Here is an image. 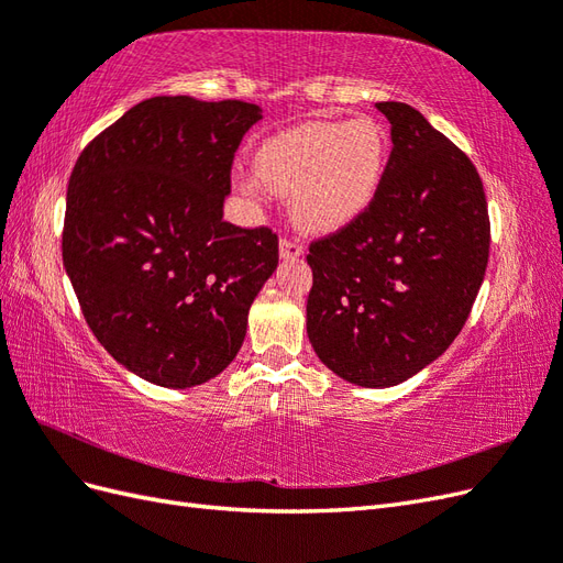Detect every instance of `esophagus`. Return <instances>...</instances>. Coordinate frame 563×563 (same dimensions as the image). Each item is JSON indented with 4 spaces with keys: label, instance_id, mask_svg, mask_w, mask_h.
Here are the masks:
<instances>
[{
    "label": "esophagus",
    "instance_id": "34e87169",
    "mask_svg": "<svg viewBox=\"0 0 563 563\" xmlns=\"http://www.w3.org/2000/svg\"><path fill=\"white\" fill-rule=\"evenodd\" d=\"M305 251H302V246L298 244V242H294V240H282L279 242V255L284 261H294V258H300Z\"/></svg>",
    "mask_w": 563,
    "mask_h": 563
}]
</instances>
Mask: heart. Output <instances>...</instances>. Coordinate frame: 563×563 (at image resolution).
<instances>
[{
    "label": "heart",
    "instance_id": "obj_1",
    "mask_svg": "<svg viewBox=\"0 0 563 563\" xmlns=\"http://www.w3.org/2000/svg\"><path fill=\"white\" fill-rule=\"evenodd\" d=\"M387 166V133L368 117L300 122L255 150L253 172L234 178L236 192L263 201L265 190L291 197L294 223L312 234L352 225L376 199Z\"/></svg>",
    "mask_w": 563,
    "mask_h": 563
}]
</instances>
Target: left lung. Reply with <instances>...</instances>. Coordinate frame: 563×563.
<instances>
[{
	"mask_svg": "<svg viewBox=\"0 0 563 563\" xmlns=\"http://www.w3.org/2000/svg\"><path fill=\"white\" fill-rule=\"evenodd\" d=\"M391 152L371 207L310 246L308 338L338 378L391 387L463 331L488 263L474 164L416 108L385 100Z\"/></svg>",
	"mask_w": 563,
	"mask_h": 563,
	"instance_id": "obj_1",
	"label": "left lung"
}]
</instances>
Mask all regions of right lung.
<instances>
[{
    "label": "right lung",
    "instance_id": "1",
    "mask_svg": "<svg viewBox=\"0 0 563 563\" xmlns=\"http://www.w3.org/2000/svg\"><path fill=\"white\" fill-rule=\"evenodd\" d=\"M261 119L244 100L157 96L75 164L65 272L100 345L152 385L187 389L223 373L277 269V234L223 220L234 152Z\"/></svg>",
    "mask_w": 563,
    "mask_h": 563
}]
</instances>
